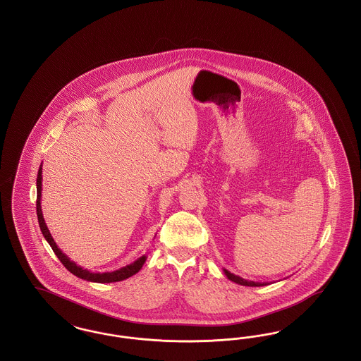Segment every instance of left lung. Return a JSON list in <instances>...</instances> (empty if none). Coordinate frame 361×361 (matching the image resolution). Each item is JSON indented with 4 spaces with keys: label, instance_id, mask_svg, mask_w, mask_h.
<instances>
[{
    "label": "left lung",
    "instance_id": "1",
    "mask_svg": "<svg viewBox=\"0 0 361 361\" xmlns=\"http://www.w3.org/2000/svg\"><path fill=\"white\" fill-rule=\"evenodd\" d=\"M224 275L227 276V279H228V280H231V281H234V283H237V284H240V286H247V287H262V286H267V283L247 281V280L242 279V277H240V276L234 275V274L228 272L227 269H224Z\"/></svg>",
    "mask_w": 361,
    "mask_h": 361
}]
</instances>
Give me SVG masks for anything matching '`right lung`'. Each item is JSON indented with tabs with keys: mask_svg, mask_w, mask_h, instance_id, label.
Returning a JSON list of instances; mask_svg holds the SVG:
<instances>
[{
	"mask_svg": "<svg viewBox=\"0 0 361 361\" xmlns=\"http://www.w3.org/2000/svg\"><path fill=\"white\" fill-rule=\"evenodd\" d=\"M42 165L39 168V172H37V178H36V190H37V197H36V214H37V222L40 226V230H42V234L43 237L46 238V240L50 243L54 253L56 255V257L59 258V261L65 265V268L71 272L73 275L86 280V281H93V283H116V281H121V280H126L128 277H131L133 275L137 274L140 271V268L143 267V264L146 262V258L147 256H142V257L137 258L134 262L123 267L118 271H114V272H90L87 269H84L82 267L77 265L74 261H71L59 247L58 245L55 243V240L52 238L51 233L47 227V224L44 222V218H43V212H42V204H40V200H42Z\"/></svg>",
	"mask_w": 361,
	"mask_h": 361,
	"instance_id": "add662e5",
	"label": "right lung"
}]
</instances>
